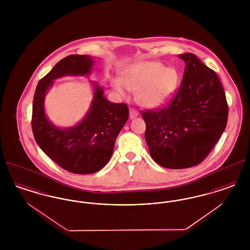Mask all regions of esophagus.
<instances>
[{
  "mask_svg": "<svg viewBox=\"0 0 250 250\" xmlns=\"http://www.w3.org/2000/svg\"><path fill=\"white\" fill-rule=\"evenodd\" d=\"M138 116H139L138 111H136L134 108H130V110H129V118L132 120L134 119V118H137Z\"/></svg>",
  "mask_w": 250,
  "mask_h": 250,
  "instance_id": "obj_1",
  "label": "esophagus"
}]
</instances>
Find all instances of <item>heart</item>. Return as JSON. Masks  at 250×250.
Returning <instances> with one entry per match:
<instances>
[{
  "instance_id": "obj_1",
  "label": "heart",
  "mask_w": 250,
  "mask_h": 250,
  "mask_svg": "<svg viewBox=\"0 0 250 250\" xmlns=\"http://www.w3.org/2000/svg\"><path fill=\"white\" fill-rule=\"evenodd\" d=\"M180 75L174 67H166L159 62L143 61L133 63L124 72V79L115 77L112 86L118 95L127 97L136 93L140 106L156 108L167 104L178 89Z\"/></svg>"
}]
</instances>
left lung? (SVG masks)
<instances>
[{
    "label": "left lung",
    "mask_w": 250,
    "mask_h": 250,
    "mask_svg": "<svg viewBox=\"0 0 250 250\" xmlns=\"http://www.w3.org/2000/svg\"><path fill=\"white\" fill-rule=\"evenodd\" d=\"M178 57L186 67L175 97L166 107L142 114L152 158L174 169L200 164L220 139L228 121L226 95L214 70L193 53Z\"/></svg>",
    "instance_id": "obj_1"
}]
</instances>
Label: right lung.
I'll return each mask as SVG.
<instances>
[{
    "instance_id": "1",
    "label": "right lung",
    "mask_w": 250,
    "mask_h": 250,
    "mask_svg": "<svg viewBox=\"0 0 250 250\" xmlns=\"http://www.w3.org/2000/svg\"><path fill=\"white\" fill-rule=\"evenodd\" d=\"M95 58L69 55L38 83L33 102L32 128L36 143L55 163L77 174H91L109 161L117 136L128 119V107L108 101L103 88L94 81L93 99L85 116L75 125L60 127L48 119L46 95L54 81L65 76L84 77L94 70Z\"/></svg>"
}]
</instances>
